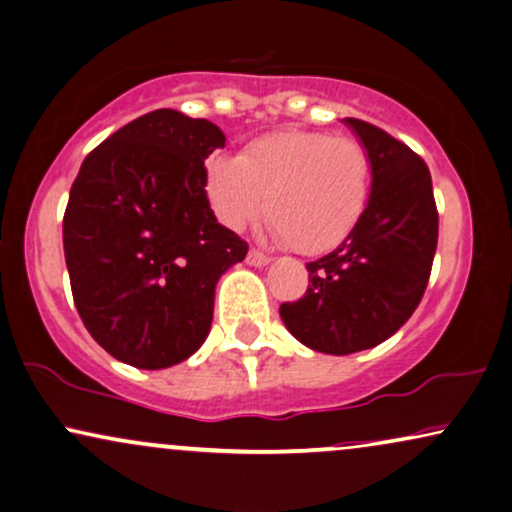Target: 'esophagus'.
Masks as SVG:
<instances>
[{"instance_id":"esophagus-1","label":"esophagus","mask_w":512,"mask_h":512,"mask_svg":"<svg viewBox=\"0 0 512 512\" xmlns=\"http://www.w3.org/2000/svg\"><path fill=\"white\" fill-rule=\"evenodd\" d=\"M245 260H248L250 267H267V264L272 262V257L264 255V252H260V250L252 248V250L248 252V257H245Z\"/></svg>"}]
</instances>
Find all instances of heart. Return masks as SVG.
Instances as JSON below:
<instances>
[{"label": "heart", "mask_w": 512, "mask_h": 512, "mask_svg": "<svg viewBox=\"0 0 512 512\" xmlns=\"http://www.w3.org/2000/svg\"><path fill=\"white\" fill-rule=\"evenodd\" d=\"M205 193L233 231L260 217L267 197L272 236L317 255L360 224L372 193V157L348 135L283 128L252 140L240 157H209Z\"/></svg>", "instance_id": "obj_1"}]
</instances>
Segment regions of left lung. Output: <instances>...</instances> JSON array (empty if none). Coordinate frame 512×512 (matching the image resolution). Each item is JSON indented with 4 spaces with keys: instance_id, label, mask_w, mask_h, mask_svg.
Instances as JSON below:
<instances>
[{
    "instance_id": "1",
    "label": "left lung",
    "mask_w": 512,
    "mask_h": 512,
    "mask_svg": "<svg viewBox=\"0 0 512 512\" xmlns=\"http://www.w3.org/2000/svg\"><path fill=\"white\" fill-rule=\"evenodd\" d=\"M372 157V193L357 229L322 260L310 286L283 303L286 329L307 348L350 355L384 343L408 322L427 288L439 240L432 174L420 155L360 119H343Z\"/></svg>"
}]
</instances>
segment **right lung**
<instances>
[{"instance_id":"right-lung-1","label":"right lung","mask_w":512,"mask_h":512,"mask_svg":"<svg viewBox=\"0 0 512 512\" xmlns=\"http://www.w3.org/2000/svg\"><path fill=\"white\" fill-rule=\"evenodd\" d=\"M226 135L157 109L85 157L64 214V255L85 329L116 360L164 369L205 343L214 288L248 243L221 226L205 159Z\"/></svg>"}]
</instances>
